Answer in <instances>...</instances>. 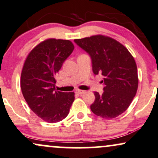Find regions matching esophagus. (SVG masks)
Returning <instances> with one entry per match:
<instances>
[{
    "label": "esophagus",
    "mask_w": 158,
    "mask_h": 158,
    "mask_svg": "<svg viewBox=\"0 0 158 158\" xmlns=\"http://www.w3.org/2000/svg\"><path fill=\"white\" fill-rule=\"evenodd\" d=\"M85 92V91L83 90H80V89H77L76 90V93H77L78 94H82Z\"/></svg>",
    "instance_id": "esophagus-1"
}]
</instances>
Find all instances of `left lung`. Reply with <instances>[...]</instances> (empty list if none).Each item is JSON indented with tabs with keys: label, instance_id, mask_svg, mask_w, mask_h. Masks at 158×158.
Wrapping results in <instances>:
<instances>
[{
	"label": "left lung",
	"instance_id": "8db88e82",
	"mask_svg": "<svg viewBox=\"0 0 158 158\" xmlns=\"http://www.w3.org/2000/svg\"><path fill=\"white\" fill-rule=\"evenodd\" d=\"M74 41L90 56L94 75L103 77V92H94L95 100L90 106L92 112L106 119L121 114L131 104L138 89V69L134 57L121 44L103 35Z\"/></svg>",
	"mask_w": 158,
	"mask_h": 158
}]
</instances>
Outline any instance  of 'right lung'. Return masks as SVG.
Listing matches in <instances>:
<instances>
[{
	"instance_id": "obj_1",
	"label": "right lung",
	"mask_w": 158,
	"mask_h": 158,
	"mask_svg": "<svg viewBox=\"0 0 158 158\" xmlns=\"http://www.w3.org/2000/svg\"><path fill=\"white\" fill-rule=\"evenodd\" d=\"M73 50L70 40L47 39L31 50L24 63L22 93L31 110L48 123L64 119L75 100L74 92L55 90V76Z\"/></svg>"
}]
</instances>
